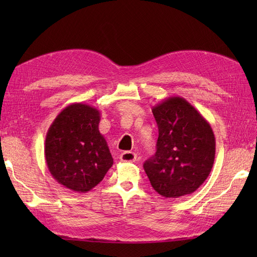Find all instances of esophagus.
<instances>
[{
    "mask_svg": "<svg viewBox=\"0 0 257 257\" xmlns=\"http://www.w3.org/2000/svg\"><path fill=\"white\" fill-rule=\"evenodd\" d=\"M137 159V154L135 152H131V151H125L121 153L120 155V160L122 162H135Z\"/></svg>",
    "mask_w": 257,
    "mask_h": 257,
    "instance_id": "34e87169",
    "label": "esophagus"
}]
</instances>
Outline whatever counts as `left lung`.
<instances>
[{"instance_id":"left-lung-1","label":"left lung","mask_w":257,"mask_h":257,"mask_svg":"<svg viewBox=\"0 0 257 257\" xmlns=\"http://www.w3.org/2000/svg\"><path fill=\"white\" fill-rule=\"evenodd\" d=\"M157 152L144 164L152 188L166 198L195 192L211 172L215 138L209 122L188 100L170 96L152 108Z\"/></svg>"}]
</instances>
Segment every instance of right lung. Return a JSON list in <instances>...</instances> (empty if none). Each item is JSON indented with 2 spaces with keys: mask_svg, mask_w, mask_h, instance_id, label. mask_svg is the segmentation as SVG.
<instances>
[{
  "mask_svg": "<svg viewBox=\"0 0 257 257\" xmlns=\"http://www.w3.org/2000/svg\"><path fill=\"white\" fill-rule=\"evenodd\" d=\"M100 113L94 107L74 103L65 107L50 125L45 142V159L51 176L78 193L92 190L113 164L104 136Z\"/></svg>",
  "mask_w": 257,
  "mask_h": 257,
  "instance_id": "right-lung-1",
  "label": "right lung"
}]
</instances>
